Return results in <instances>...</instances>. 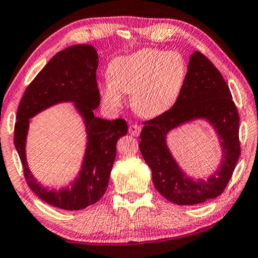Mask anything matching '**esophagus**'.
I'll return each mask as SVG.
<instances>
[{
  "mask_svg": "<svg viewBox=\"0 0 258 258\" xmlns=\"http://www.w3.org/2000/svg\"><path fill=\"white\" fill-rule=\"evenodd\" d=\"M140 130H141V127L139 125L132 124V125H130V127H128V133L133 137H138L140 133Z\"/></svg>",
  "mask_w": 258,
  "mask_h": 258,
  "instance_id": "34e87169",
  "label": "esophagus"
}]
</instances>
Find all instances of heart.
<instances>
[{
    "mask_svg": "<svg viewBox=\"0 0 258 258\" xmlns=\"http://www.w3.org/2000/svg\"><path fill=\"white\" fill-rule=\"evenodd\" d=\"M107 76L110 81L100 85V93L111 107H120L124 93H132L134 112L154 118L179 99L186 82L187 64L179 52L141 49L112 60Z\"/></svg>",
    "mask_w": 258,
    "mask_h": 258,
    "instance_id": "obj_1",
    "label": "heart"
}]
</instances>
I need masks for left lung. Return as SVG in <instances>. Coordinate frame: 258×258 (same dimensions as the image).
Segmentation results:
<instances>
[{
	"mask_svg": "<svg viewBox=\"0 0 258 258\" xmlns=\"http://www.w3.org/2000/svg\"><path fill=\"white\" fill-rule=\"evenodd\" d=\"M221 72L200 51L189 58L186 82L176 103L158 117L144 121L139 148L152 170L155 189L175 205H198L223 193L241 154L239 117ZM195 118H206L217 130L223 146L219 169L207 180L184 176L165 144L170 129Z\"/></svg>",
	"mask_w": 258,
	"mask_h": 258,
	"instance_id": "left-lung-1",
	"label": "left lung"
}]
</instances>
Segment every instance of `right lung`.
I'll use <instances>...</instances> for the list:
<instances>
[{
  "instance_id": "obj_1",
  "label": "right lung",
  "mask_w": 258,
  "mask_h": 258,
  "mask_svg": "<svg viewBox=\"0 0 258 258\" xmlns=\"http://www.w3.org/2000/svg\"><path fill=\"white\" fill-rule=\"evenodd\" d=\"M98 55L89 44L72 45L57 52L39 71L27 89L17 110L14 144L20 155L23 174L30 189L50 206L64 210H81L99 201L107 189L115 146L119 138L126 136L124 119L105 120L94 117L99 106L96 71ZM61 101H72L86 120L88 147L80 176L72 188L56 192L42 187L27 168L25 139L30 118Z\"/></svg>"
}]
</instances>
